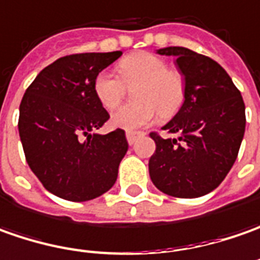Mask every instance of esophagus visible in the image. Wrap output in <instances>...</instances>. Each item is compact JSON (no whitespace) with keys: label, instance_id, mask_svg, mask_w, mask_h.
Returning <instances> with one entry per match:
<instances>
[{"label":"esophagus","instance_id":"esophagus-1","mask_svg":"<svg viewBox=\"0 0 260 260\" xmlns=\"http://www.w3.org/2000/svg\"><path fill=\"white\" fill-rule=\"evenodd\" d=\"M139 135H141V132H134V131H128L126 132V139H128V144L129 145H134L135 144V141L138 138Z\"/></svg>","mask_w":260,"mask_h":260}]
</instances>
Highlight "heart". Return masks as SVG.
Listing matches in <instances>:
<instances>
[{"mask_svg": "<svg viewBox=\"0 0 260 260\" xmlns=\"http://www.w3.org/2000/svg\"><path fill=\"white\" fill-rule=\"evenodd\" d=\"M119 76L109 72H101L93 80V92L96 99L105 109L112 111L125 94V86L135 87L134 99L131 103L119 108L111 118L115 128L135 131L151 125L161 116H173L184 102L185 83L184 77L168 70L164 58L151 53H137L128 56L118 64Z\"/></svg>", "mask_w": 260, "mask_h": 260, "instance_id": "1", "label": "heart"}]
</instances>
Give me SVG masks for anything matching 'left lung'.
<instances>
[{
    "label": "left lung",
    "instance_id": "1",
    "mask_svg": "<svg viewBox=\"0 0 260 260\" xmlns=\"http://www.w3.org/2000/svg\"><path fill=\"white\" fill-rule=\"evenodd\" d=\"M184 77L185 98L174 118L162 126L177 138L151 134L157 149L149 158V177L159 191L196 199L213 191L237 158L246 116L242 94L213 58L185 47H164Z\"/></svg>",
    "mask_w": 260,
    "mask_h": 260
}]
</instances>
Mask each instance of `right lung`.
<instances>
[{"label": "right lung", "mask_w": 260, "mask_h": 260, "mask_svg": "<svg viewBox=\"0 0 260 260\" xmlns=\"http://www.w3.org/2000/svg\"><path fill=\"white\" fill-rule=\"evenodd\" d=\"M122 51L82 53L44 68L24 93L18 132L31 171L46 190L69 202H87L112 188L128 151L125 131L101 135L109 113L93 80Z\"/></svg>", "instance_id": "right-lung-1"}]
</instances>
